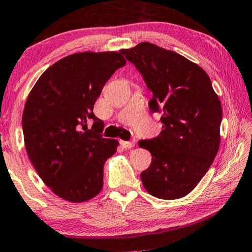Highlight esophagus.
I'll return each instance as SVG.
<instances>
[{
	"label": "esophagus",
	"mask_w": 252,
	"mask_h": 252,
	"mask_svg": "<svg viewBox=\"0 0 252 252\" xmlns=\"http://www.w3.org/2000/svg\"><path fill=\"white\" fill-rule=\"evenodd\" d=\"M120 144L122 145V147L125 148H131L134 146V140H130V141H126V140H121Z\"/></svg>",
	"instance_id": "1"
}]
</instances>
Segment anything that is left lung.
<instances>
[{
    "label": "left lung",
    "instance_id": "obj_1",
    "mask_svg": "<svg viewBox=\"0 0 252 252\" xmlns=\"http://www.w3.org/2000/svg\"><path fill=\"white\" fill-rule=\"evenodd\" d=\"M141 74L153 97L152 113H161L158 137L140 140L152 163L140 173L151 195L175 200L195 187L219 148L221 105L208 74L177 52L143 42L120 51Z\"/></svg>",
    "mask_w": 252,
    "mask_h": 252
}]
</instances>
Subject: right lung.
Segmentation results:
<instances>
[{"label":"right lung","instance_id":"obj_1","mask_svg":"<svg viewBox=\"0 0 252 252\" xmlns=\"http://www.w3.org/2000/svg\"><path fill=\"white\" fill-rule=\"evenodd\" d=\"M126 63L114 51L67 56L42 74L28 95L23 114L27 154L45 185L63 200L88 201L102 189L105 161L119 141L102 137L104 122L94 105Z\"/></svg>","mask_w":252,"mask_h":252}]
</instances>
